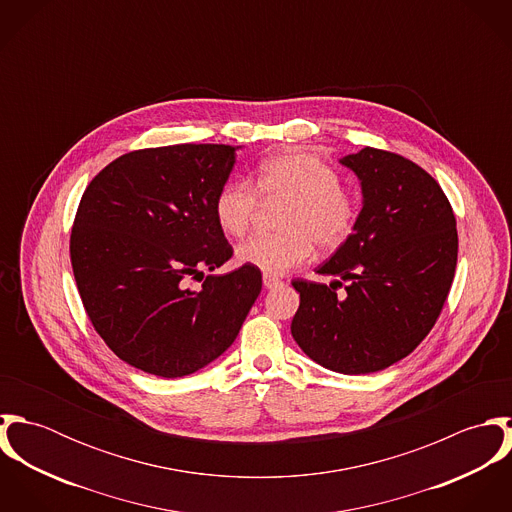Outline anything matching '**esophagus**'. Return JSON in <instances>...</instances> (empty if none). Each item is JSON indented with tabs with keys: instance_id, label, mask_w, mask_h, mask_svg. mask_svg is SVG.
Returning a JSON list of instances; mask_svg holds the SVG:
<instances>
[{
	"instance_id": "obj_1",
	"label": "esophagus",
	"mask_w": 512,
	"mask_h": 512,
	"mask_svg": "<svg viewBox=\"0 0 512 512\" xmlns=\"http://www.w3.org/2000/svg\"><path fill=\"white\" fill-rule=\"evenodd\" d=\"M278 286H282V280H278L274 276H264V288L266 290H272V288H278Z\"/></svg>"
}]
</instances>
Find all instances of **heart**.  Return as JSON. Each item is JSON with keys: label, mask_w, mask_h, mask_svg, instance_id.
I'll use <instances>...</instances> for the list:
<instances>
[{"label": "heart", "mask_w": 512, "mask_h": 512, "mask_svg": "<svg viewBox=\"0 0 512 512\" xmlns=\"http://www.w3.org/2000/svg\"><path fill=\"white\" fill-rule=\"evenodd\" d=\"M258 192L266 203L288 201L280 219L284 232L254 236L236 248L242 266L266 276H280L301 266L313 252L339 248L353 232L359 217L355 197L341 187L335 167L307 151H288L268 157L254 177L224 183L215 197V219L230 236H244L258 211Z\"/></svg>", "instance_id": "heart-1"}]
</instances>
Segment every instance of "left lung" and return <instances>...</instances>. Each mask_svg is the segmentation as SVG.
<instances>
[{"instance_id": "1", "label": "left lung", "mask_w": 512, "mask_h": 512, "mask_svg": "<svg viewBox=\"0 0 512 512\" xmlns=\"http://www.w3.org/2000/svg\"><path fill=\"white\" fill-rule=\"evenodd\" d=\"M341 163L361 181L363 209L317 270L341 280H293L292 335L317 365L368 374L408 357L436 325L455 274L457 228L438 181L414 161L365 147ZM343 281L348 293L337 298Z\"/></svg>"}]
</instances>
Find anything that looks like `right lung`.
<instances>
[{
    "instance_id": "1",
    "label": "right lung",
    "mask_w": 512,
    "mask_h": 512,
    "mask_svg": "<svg viewBox=\"0 0 512 512\" xmlns=\"http://www.w3.org/2000/svg\"><path fill=\"white\" fill-rule=\"evenodd\" d=\"M238 147L179 144L130 151L86 187L71 234V262L96 333L128 365L179 378L234 343L262 290L260 270H217L232 246L215 197Z\"/></svg>"
}]
</instances>
